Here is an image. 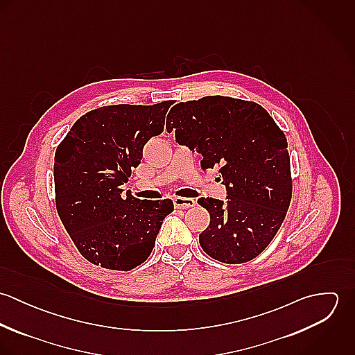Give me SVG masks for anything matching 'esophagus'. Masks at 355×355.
<instances>
[{"instance_id":"34e87169","label":"esophagus","mask_w":355,"mask_h":355,"mask_svg":"<svg viewBox=\"0 0 355 355\" xmlns=\"http://www.w3.org/2000/svg\"><path fill=\"white\" fill-rule=\"evenodd\" d=\"M173 205L176 209H189V207H193L196 205V201L191 200V198H180V197H176L173 200Z\"/></svg>"}]
</instances>
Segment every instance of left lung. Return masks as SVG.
Instances as JSON below:
<instances>
[{
    "label": "left lung",
    "instance_id": "8db88e82",
    "mask_svg": "<svg viewBox=\"0 0 355 355\" xmlns=\"http://www.w3.org/2000/svg\"><path fill=\"white\" fill-rule=\"evenodd\" d=\"M168 116L166 131L202 155L203 169L220 166L225 186V200H198L210 216L200 234L203 252L225 263L253 259L279 231L291 201L283 131L261 105L221 96L179 102Z\"/></svg>",
    "mask_w": 355,
    "mask_h": 355
}]
</instances>
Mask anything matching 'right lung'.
<instances>
[{
	"label": "right lung",
	"mask_w": 355,
	"mask_h": 355,
	"mask_svg": "<svg viewBox=\"0 0 355 355\" xmlns=\"http://www.w3.org/2000/svg\"><path fill=\"white\" fill-rule=\"evenodd\" d=\"M171 103L94 109L75 121L55 150L58 216L79 253L94 265L130 270L145 262L173 210L171 200L121 196L144 146L164 131Z\"/></svg>",
	"instance_id": "add662e5"
}]
</instances>
